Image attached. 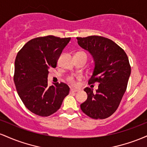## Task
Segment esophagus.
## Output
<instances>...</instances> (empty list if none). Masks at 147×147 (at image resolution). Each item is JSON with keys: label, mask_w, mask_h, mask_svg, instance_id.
Returning a JSON list of instances; mask_svg holds the SVG:
<instances>
[{"label": "esophagus", "mask_w": 147, "mask_h": 147, "mask_svg": "<svg viewBox=\"0 0 147 147\" xmlns=\"http://www.w3.org/2000/svg\"><path fill=\"white\" fill-rule=\"evenodd\" d=\"M78 89H75V88H71L70 89V92H78Z\"/></svg>", "instance_id": "1"}]
</instances>
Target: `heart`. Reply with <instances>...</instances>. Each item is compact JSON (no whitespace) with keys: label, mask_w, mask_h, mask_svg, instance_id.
I'll use <instances>...</instances> for the list:
<instances>
[{"label":"heart","mask_w":147,"mask_h":147,"mask_svg":"<svg viewBox=\"0 0 147 147\" xmlns=\"http://www.w3.org/2000/svg\"><path fill=\"white\" fill-rule=\"evenodd\" d=\"M76 77L73 75L68 76V78H67V80L70 84H71L72 85H76Z\"/></svg>","instance_id":"b5f03b06"}]
</instances>
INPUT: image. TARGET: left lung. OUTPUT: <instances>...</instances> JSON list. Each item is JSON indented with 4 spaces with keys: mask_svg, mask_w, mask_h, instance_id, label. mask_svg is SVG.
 <instances>
[{
    "mask_svg": "<svg viewBox=\"0 0 147 147\" xmlns=\"http://www.w3.org/2000/svg\"><path fill=\"white\" fill-rule=\"evenodd\" d=\"M77 38L95 61L88 84H99L95 92L90 88L84 89L88 98L81 109L92 119H105L115 112L126 90L131 75L129 58L122 48L108 38L95 35Z\"/></svg>",
    "mask_w": 147,
    "mask_h": 147,
    "instance_id": "left-lung-1",
    "label": "left lung"
}]
</instances>
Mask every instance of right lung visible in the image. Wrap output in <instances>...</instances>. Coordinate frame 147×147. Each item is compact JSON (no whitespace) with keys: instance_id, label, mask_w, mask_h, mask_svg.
<instances>
[{"instance_id":"add662e5","label":"right lung","mask_w":147,"mask_h":147,"mask_svg":"<svg viewBox=\"0 0 147 147\" xmlns=\"http://www.w3.org/2000/svg\"><path fill=\"white\" fill-rule=\"evenodd\" d=\"M70 38L52 35L30 40L16 55L14 82L25 107L33 113L48 117L60 109L69 94L67 84L48 85L49 69L56 68L62 50Z\"/></svg>"}]
</instances>
